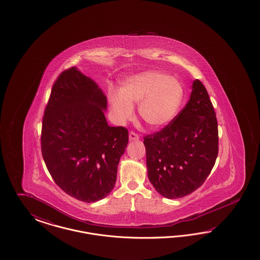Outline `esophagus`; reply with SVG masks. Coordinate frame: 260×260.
<instances>
[{
  "label": "esophagus",
  "mask_w": 260,
  "mask_h": 260,
  "mask_svg": "<svg viewBox=\"0 0 260 260\" xmlns=\"http://www.w3.org/2000/svg\"><path fill=\"white\" fill-rule=\"evenodd\" d=\"M138 139H139V137L136 135V133H134V132L129 133V140L131 141H135V140H138Z\"/></svg>",
  "instance_id": "esophagus-1"
}]
</instances>
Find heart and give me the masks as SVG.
<instances>
[{"label": "heart", "mask_w": 260, "mask_h": 260, "mask_svg": "<svg viewBox=\"0 0 260 260\" xmlns=\"http://www.w3.org/2000/svg\"><path fill=\"white\" fill-rule=\"evenodd\" d=\"M184 99L181 82L160 71H145L126 78L121 91L112 89L108 99L114 120L124 124L138 104L139 117L153 128L170 124Z\"/></svg>", "instance_id": "b5f03b06"}]
</instances>
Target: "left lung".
<instances>
[{
    "instance_id": "left-lung-1",
    "label": "left lung",
    "mask_w": 260,
    "mask_h": 260,
    "mask_svg": "<svg viewBox=\"0 0 260 260\" xmlns=\"http://www.w3.org/2000/svg\"><path fill=\"white\" fill-rule=\"evenodd\" d=\"M149 181L162 197L182 198L209 176L218 154L215 112L195 80L185 107L161 132L144 137Z\"/></svg>"
}]
</instances>
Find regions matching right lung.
Wrapping results in <instances>:
<instances>
[{
  "label": "right lung",
  "instance_id": "obj_1",
  "mask_svg": "<svg viewBox=\"0 0 260 260\" xmlns=\"http://www.w3.org/2000/svg\"><path fill=\"white\" fill-rule=\"evenodd\" d=\"M107 99L77 67L63 71L43 118L42 155L54 182L71 197L94 203L109 195L117 179L128 132L110 126Z\"/></svg>",
  "mask_w": 260,
  "mask_h": 260
}]
</instances>
